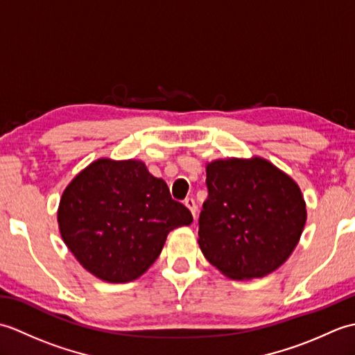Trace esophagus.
<instances>
[{"mask_svg":"<svg viewBox=\"0 0 355 355\" xmlns=\"http://www.w3.org/2000/svg\"><path fill=\"white\" fill-rule=\"evenodd\" d=\"M184 206L191 210V214L193 218H197V202H195L193 198H186L184 200Z\"/></svg>","mask_w":355,"mask_h":355,"instance_id":"esophagus-1","label":"esophagus"}]
</instances>
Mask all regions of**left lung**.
<instances>
[{"label": "left lung", "mask_w": 355, "mask_h": 355, "mask_svg": "<svg viewBox=\"0 0 355 355\" xmlns=\"http://www.w3.org/2000/svg\"><path fill=\"white\" fill-rule=\"evenodd\" d=\"M207 200L198 244L205 258L236 281L273 273L290 258L306 223L297 183L262 157L206 164Z\"/></svg>", "instance_id": "8db88e82"}]
</instances>
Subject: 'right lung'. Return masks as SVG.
<instances>
[{"instance_id":"add662e5","label":"right lung","mask_w":355,"mask_h":355,"mask_svg":"<svg viewBox=\"0 0 355 355\" xmlns=\"http://www.w3.org/2000/svg\"><path fill=\"white\" fill-rule=\"evenodd\" d=\"M192 221L168 184L134 158L89 163L65 187L58 207L65 245L82 267L110 284L140 277L168 233Z\"/></svg>"}]
</instances>
